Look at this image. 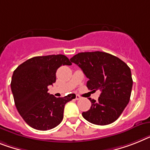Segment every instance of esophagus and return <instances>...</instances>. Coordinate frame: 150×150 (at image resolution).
<instances>
[{
    "label": "esophagus",
    "mask_w": 150,
    "mask_h": 150,
    "mask_svg": "<svg viewBox=\"0 0 150 150\" xmlns=\"http://www.w3.org/2000/svg\"><path fill=\"white\" fill-rule=\"evenodd\" d=\"M81 99V96H80L79 95H76V100H80Z\"/></svg>",
    "instance_id": "34e87169"
}]
</instances>
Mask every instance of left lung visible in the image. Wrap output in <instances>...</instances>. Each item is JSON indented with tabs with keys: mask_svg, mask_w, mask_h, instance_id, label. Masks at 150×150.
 I'll return each instance as SVG.
<instances>
[{
	"mask_svg": "<svg viewBox=\"0 0 150 150\" xmlns=\"http://www.w3.org/2000/svg\"><path fill=\"white\" fill-rule=\"evenodd\" d=\"M70 61L81 68L89 79L87 88L101 92L98 100L89 98L91 107L83 112V118L100 126L117 120L130 99L133 87L130 68L120 58L101 51L79 53Z\"/></svg>",
	"mask_w": 150,
	"mask_h": 150,
	"instance_id": "1",
	"label": "left lung"
}]
</instances>
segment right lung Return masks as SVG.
<instances>
[{
    "label": "right lung",
    "mask_w": 150,
    "mask_h": 150,
    "mask_svg": "<svg viewBox=\"0 0 150 150\" xmlns=\"http://www.w3.org/2000/svg\"><path fill=\"white\" fill-rule=\"evenodd\" d=\"M71 64L62 54L41 56L26 60L13 71L11 87L15 106L30 127L48 130L61 122L64 106L76 95L57 98L47 92L48 86L56 82L58 68Z\"/></svg>",
    "instance_id": "obj_1"
}]
</instances>
